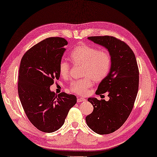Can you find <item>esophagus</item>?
Returning a JSON list of instances; mask_svg holds the SVG:
<instances>
[{"label":"esophagus","instance_id":"34e87169","mask_svg":"<svg viewBox=\"0 0 157 157\" xmlns=\"http://www.w3.org/2000/svg\"><path fill=\"white\" fill-rule=\"evenodd\" d=\"M86 101V99L83 98V97H79L77 99V102H84Z\"/></svg>","mask_w":157,"mask_h":157}]
</instances>
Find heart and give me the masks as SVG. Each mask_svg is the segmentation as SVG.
Segmentation results:
<instances>
[{
  "instance_id": "1",
  "label": "heart",
  "mask_w": 157,
  "mask_h": 157,
  "mask_svg": "<svg viewBox=\"0 0 157 157\" xmlns=\"http://www.w3.org/2000/svg\"><path fill=\"white\" fill-rule=\"evenodd\" d=\"M69 58L74 64L83 65L82 75L84 78L73 81L69 86L72 92L84 95L87 90L95 82H101L109 75L112 60L110 54L106 50L88 45H81L75 47L69 54ZM70 65L62 60L59 63L58 71L62 77H67L69 73Z\"/></svg>"
}]
</instances>
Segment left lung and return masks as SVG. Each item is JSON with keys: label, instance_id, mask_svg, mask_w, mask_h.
<instances>
[{"label": "left lung", "instance_id": "obj_1", "mask_svg": "<svg viewBox=\"0 0 157 157\" xmlns=\"http://www.w3.org/2000/svg\"><path fill=\"white\" fill-rule=\"evenodd\" d=\"M88 39L109 51L111 67L107 77L99 84L95 94L108 92L109 100L90 97L92 113L86 117L88 126L95 132L108 134L120 128L132 110L138 94L139 71L136 59L125 43L112 36H92Z\"/></svg>", "mask_w": 157, "mask_h": 157}]
</instances>
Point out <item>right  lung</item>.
<instances>
[{
    "label": "right lung",
    "mask_w": 157,
    "mask_h": 157,
    "mask_svg": "<svg viewBox=\"0 0 157 157\" xmlns=\"http://www.w3.org/2000/svg\"><path fill=\"white\" fill-rule=\"evenodd\" d=\"M67 41L48 37L30 48L21 59L18 81L19 97L26 116L40 131L53 132L65 122L77 97L62 92L58 96L50 87L59 79V63Z\"/></svg>",
    "instance_id": "add662e5"
}]
</instances>
